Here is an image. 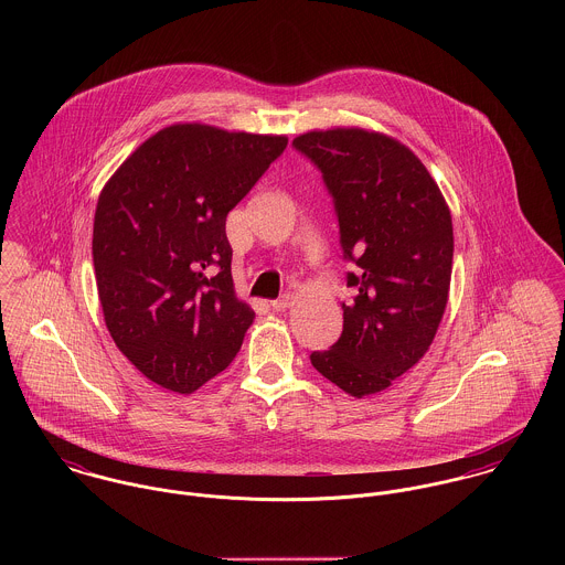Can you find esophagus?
<instances>
[{
	"label": "esophagus",
	"instance_id": "1",
	"mask_svg": "<svg viewBox=\"0 0 565 565\" xmlns=\"http://www.w3.org/2000/svg\"><path fill=\"white\" fill-rule=\"evenodd\" d=\"M294 305V296L291 294H282L278 300H271L269 302V307L274 309V311H285V309H289Z\"/></svg>",
	"mask_w": 565,
	"mask_h": 565
}]
</instances>
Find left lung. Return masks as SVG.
<instances>
[{
	"instance_id": "1",
	"label": "left lung",
	"mask_w": 565,
	"mask_h": 565,
	"mask_svg": "<svg viewBox=\"0 0 565 565\" xmlns=\"http://www.w3.org/2000/svg\"><path fill=\"white\" fill-rule=\"evenodd\" d=\"M294 148L318 164L334 200L352 300L343 332L313 367L354 398L372 396L430 348L452 276L450 209L401 141L363 128L311 130Z\"/></svg>"
}]
</instances>
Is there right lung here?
<instances>
[{
    "instance_id": "1",
    "label": "right lung",
    "mask_w": 565,
    "mask_h": 565,
    "mask_svg": "<svg viewBox=\"0 0 565 565\" xmlns=\"http://www.w3.org/2000/svg\"><path fill=\"white\" fill-rule=\"evenodd\" d=\"M287 137L173 124L104 184L93 267L104 322L152 383L193 394L224 372L254 311L235 296L226 217Z\"/></svg>"
}]
</instances>
